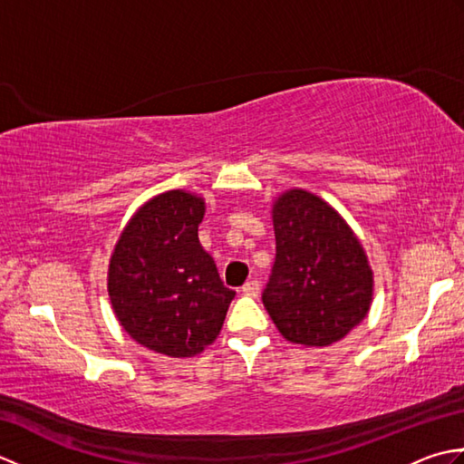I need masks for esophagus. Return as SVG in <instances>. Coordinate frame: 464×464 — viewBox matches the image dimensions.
<instances>
[{
	"label": "esophagus",
	"mask_w": 464,
	"mask_h": 464,
	"mask_svg": "<svg viewBox=\"0 0 464 464\" xmlns=\"http://www.w3.org/2000/svg\"><path fill=\"white\" fill-rule=\"evenodd\" d=\"M241 293L247 295V297H257V295H259V283L257 281H247L241 287Z\"/></svg>",
	"instance_id": "1"
}]
</instances>
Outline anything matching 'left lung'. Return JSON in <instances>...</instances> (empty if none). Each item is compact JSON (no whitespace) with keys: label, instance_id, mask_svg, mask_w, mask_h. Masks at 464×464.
Instances as JSON below:
<instances>
[{"label":"left lung","instance_id":"left-lung-1","mask_svg":"<svg viewBox=\"0 0 464 464\" xmlns=\"http://www.w3.org/2000/svg\"><path fill=\"white\" fill-rule=\"evenodd\" d=\"M277 257L263 304L285 339L329 347L367 317L372 269L357 235L319 195L287 189L271 207Z\"/></svg>","mask_w":464,"mask_h":464}]
</instances>
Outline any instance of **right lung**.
<instances>
[{
    "label": "right lung",
    "mask_w": 464,
    "mask_h": 464,
    "mask_svg": "<svg viewBox=\"0 0 464 464\" xmlns=\"http://www.w3.org/2000/svg\"><path fill=\"white\" fill-rule=\"evenodd\" d=\"M201 195L171 189L145 201L120 235L107 293L123 331L150 351L189 359L217 334L235 291L199 243Z\"/></svg>",
    "instance_id": "1"
}]
</instances>
